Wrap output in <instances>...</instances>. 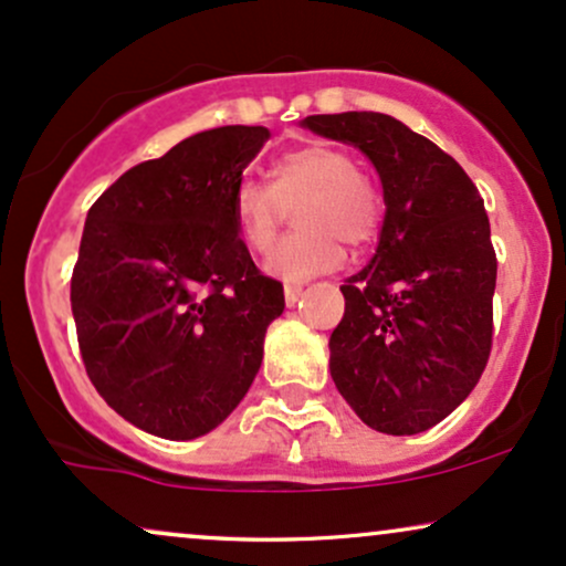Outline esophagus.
<instances>
[{
    "instance_id": "1",
    "label": "esophagus",
    "mask_w": 566,
    "mask_h": 566,
    "mask_svg": "<svg viewBox=\"0 0 566 566\" xmlns=\"http://www.w3.org/2000/svg\"><path fill=\"white\" fill-rule=\"evenodd\" d=\"M301 295H303V284H295V282L284 284V301H287V305H295L301 301Z\"/></svg>"
}]
</instances>
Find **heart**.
Instances as JSON below:
<instances>
[{
    "label": "heart",
    "mask_w": 566,
    "mask_h": 566,
    "mask_svg": "<svg viewBox=\"0 0 566 566\" xmlns=\"http://www.w3.org/2000/svg\"><path fill=\"white\" fill-rule=\"evenodd\" d=\"M295 207V231L269 258L271 274L301 282L337 269L354 250L380 237L386 197L359 161L327 143H305L271 161L269 186L242 180L231 193V218L242 242L265 252L274 242L284 207Z\"/></svg>",
    "instance_id": "1"
}]
</instances>
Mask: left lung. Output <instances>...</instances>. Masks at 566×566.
Masks as SVG:
<instances>
[{
  "label": "left lung",
  "instance_id": "8db88e82",
  "mask_svg": "<svg viewBox=\"0 0 566 566\" xmlns=\"http://www.w3.org/2000/svg\"><path fill=\"white\" fill-rule=\"evenodd\" d=\"M303 127L367 154L386 197L375 258L340 287L329 373L375 431H428L490 359L497 258L484 199L450 154L388 114H316Z\"/></svg>",
  "mask_w": 566,
  "mask_h": 566
}]
</instances>
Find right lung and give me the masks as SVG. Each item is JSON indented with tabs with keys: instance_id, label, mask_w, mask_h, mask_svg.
I'll use <instances>...</instances> for the list:
<instances>
[{
	"instance_id": "1",
	"label": "right lung",
	"mask_w": 566,
	"mask_h": 566,
	"mask_svg": "<svg viewBox=\"0 0 566 566\" xmlns=\"http://www.w3.org/2000/svg\"><path fill=\"white\" fill-rule=\"evenodd\" d=\"M265 127L205 129L97 197L71 274V311L95 391L161 439H197L250 391L282 282L239 239L231 193Z\"/></svg>"
}]
</instances>
